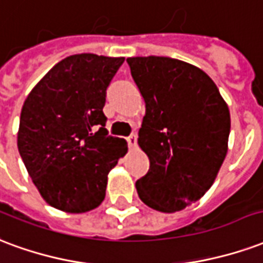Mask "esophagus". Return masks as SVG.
Here are the masks:
<instances>
[{
	"instance_id": "34e87169",
	"label": "esophagus",
	"mask_w": 263,
	"mask_h": 263,
	"mask_svg": "<svg viewBox=\"0 0 263 263\" xmlns=\"http://www.w3.org/2000/svg\"><path fill=\"white\" fill-rule=\"evenodd\" d=\"M127 144H129V147H136V144H137V134H130L127 137Z\"/></svg>"
}]
</instances>
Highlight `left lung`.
<instances>
[{"label":"left lung","instance_id":"left-lung-1","mask_svg":"<svg viewBox=\"0 0 263 263\" xmlns=\"http://www.w3.org/2000/svg\"><path fill=\"white\" fill-rule=\"evenodd\" d=\"M145 102L139 145L150 170L136 182L154 210L179 212L208 192L227 154L230 110L200 68L162 55L129 57Z\"/></svg>","mask_w":263,"mask_h":263}]
</instances>
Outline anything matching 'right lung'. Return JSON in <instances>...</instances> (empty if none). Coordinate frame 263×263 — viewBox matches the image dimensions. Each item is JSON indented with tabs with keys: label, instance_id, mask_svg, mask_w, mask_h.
Returning a JSON list of instances; mask_svg holds the SVG:
<instances>
[{
	"label": "right lung",
	"instance_id": "add662e5",
	"mask_svg": "<svg viewBox=\"0 0 263 263\" xmlns=\"http://www.w3.org/2000/svg\"><path fill=\"white\" fill-rule=\"evenodd\" d=\"M124 57L82 53L57 63L30 91L21 112L18 150L42 197L67 213L105 199L108 174L127 151L108 136L106 89Z\"/></svg>",
	"mask_w": 263,
	"mask_h": 263
}]
</instances>
